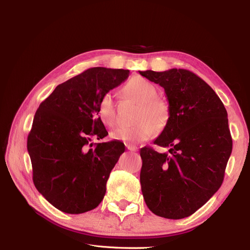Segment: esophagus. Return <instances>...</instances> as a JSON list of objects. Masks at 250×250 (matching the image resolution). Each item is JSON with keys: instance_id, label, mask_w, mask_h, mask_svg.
Listing matches in <instances>:
<instances>
[{"instance_id": "1", "label": "esophagus", "mask_w": 250, "mask_h": 250, "mask_svg": "<svg viewBox=\"0 0 250 250\" xmlns=\"http://www.w3.org/2000/svg\"><path fill=\"white\" fill-rule=\"evenodd\" d=\"M126 148H127L128 150H130V151H134V152H135V151H138V148L135 147V146H133V145H130V144H127Z\"/></svg>"}]
</instances>
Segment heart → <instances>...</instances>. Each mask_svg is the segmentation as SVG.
<instances>
[{
  "label": "heart",
  "instance_id": "heart-1",
  "mask_svg": "<svg viewBox=\"0 0 250 250\" xmlns=\"http://www.w3.org/2000/svg\"><path fill=\"white\" fill-rule=\"evenodd\" d=\"M124 94L140 103L137 122L130 127H118L110 132L113 140L127 144H138L147 141L155 132V128L163 130L170 119L169 104L157 98V89L153 83L145 78L134 77L126 83ZM97 113L100 121L107 126H112L116 121L115 96L111 92H105L97 104Z\"/></svg>",
  "mask_w": 250,
  "mask_h": 250
}]
</instances>
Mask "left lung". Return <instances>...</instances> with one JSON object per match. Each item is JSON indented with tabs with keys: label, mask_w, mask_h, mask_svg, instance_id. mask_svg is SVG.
Segmentation results:
<instances>
[{
	"label": "left lung",
	"mask_w": 250,
	"mask_h": 250,
	"mask_svg": "<svg viewBox=\"0 0 250 250\" xmlns=\"http://www.w3.org/2000/svg\"><path fill=\"white\" fill-rule=\"evenodd\" d=\"M139 72L164 87L170 107L169 122L153 142L167 151H140L142 193L153 214L183 219L222 185L232 150L228 111L214 89L190 71Z\"/></svg>",
	"instance_id": "left-lung-1"
}]
</instances>
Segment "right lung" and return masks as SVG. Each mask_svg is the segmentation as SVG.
Returning <instances> with one entry per match:
<instances>
[{
    "label": "right lung",
    "instance_id": "obj_1",
    "mask_svg": "<svg viewBox=\"0 0 250 250\" xmlns=\"http://www.w3.org/2000/svg\"><path fill=\"white\" fill-rule=\"evenodd\" d=\"M128 76V70L92 67L57 85L35 112L27 141L33 183L63 213H85L104 198L109 174L125 146L110 141L89 148L93 139L108 134L97 104Z\"/></svg>",
    "mask_w": 250,
    "mask_h": 250
}]
</instances>
